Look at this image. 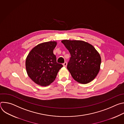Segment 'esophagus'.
<instances>
[{"label":"esophagus","instance_id":"esophagus-1","mask_svg":"<svg viewBox=\"0 0 124 124\" xmlns=\"http://www.w3.org/2000/svg\"><path fill=\"white\" fill-rule=\"evenodd\" d=\"M63 66H64V67H66V66H67V62H65L63 63Z\"/></svg>","mask_w":124,"mask_h":124}]
</instances>
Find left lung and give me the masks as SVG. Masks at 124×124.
Instances as JSON below:
<instances>
[{"label": "left lung", "instance_id": "8db88e82", "mask_svg": "<svg viewBox=\"0 0 124 124\" xmlns=\"http://www.w3.org/2000/svg\"><path fill=\"white\" fill-rule=\"evenodd\" d=\"M70 54L67 69L73 78L81 84L90 82L96 77L100 70L101 57L90 44L81 40H63Z\"/></svg>", "mask_w": 124, "mask_h": 124}]
</instances>
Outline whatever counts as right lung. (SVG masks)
<instances>
[{
	"label": "right lung",
	"mask_w": 124,
	"mask_h": 124,
	"mask_svg": "<svg viewBox=\"0 0 124 124\" xmlns=\"http://www.w3.org/2000/svg\"><path fill=\"white\" fill-rule=\"evenodd\" d=\"M56 41H49L38 44L28 54L25 67L28 77L35 83L46 86L55 80L59 70L63 67L56 62L54 49Z\"/></svg>",
	"instance_id": "obj_1"
}]
</instances>
